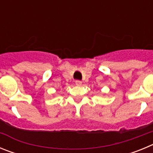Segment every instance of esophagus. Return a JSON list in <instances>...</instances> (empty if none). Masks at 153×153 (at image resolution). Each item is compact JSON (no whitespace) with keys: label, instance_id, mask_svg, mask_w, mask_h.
Segmentation results:
<instances>
[{"label":"esophagus","instance_id":"obj_1","mask_svg":"<svg viewBox=\"0 0 153 153\" xmlns=\"http://www.w3.org/2000/svg\"><path fill=\"white\" fill-rule=\"evenodd\" d=\"M76 86H81L82 85V82L80 80H76Z\"/></svg>","mask_w":153,"mask_h":153}]
</instances>
